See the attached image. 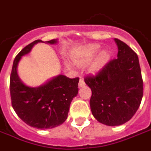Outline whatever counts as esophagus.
<instances>
[{"mask_svg": "<svg viewBox=\"0 0 151 151\" xmlns=\"http://www.w3.org/2000/svg\"><path fill=\"white\" fill-rule=\"evenodd\" d=\"M85 86V82H84L83 78L81 77V78H80V80H79L78 86L79 87H82V86Z\"/></svg>", "mask_w": 151, "mask_h": 151, "instance_id": "obj_1", "label": "esophagus"}]
</instances>
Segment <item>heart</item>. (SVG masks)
<instances>
[{
  "label": "heart",
  "instance_id": "heart-1",
  "mask_svg": "<svg viewBox=\"0 0 151 151\" xmlns=\"http://www.w3.org/2000/svg\"><path fill=\"white\" fill-rule=\"evenodd\" d=\"M99 48H100V47L97 44L88 45L80 52L78 57L76 58V61L80 64H87L93 60V58L96 55V53L99 52ZM108 57H109V54L108 52H106V51L102 52L96 60V62L95 63V65L92 67V69L95 70V69H97L99 67H101L108 60Z\"/></svg>",
  "mask_w": 151,
  "mask_h": 151
}]
</instances>
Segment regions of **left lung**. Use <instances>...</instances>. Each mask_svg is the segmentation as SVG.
<instances>
[{"label": "left lung", "instance_id": "obj_1", "mask_svg": "<svg viewBox=\"0 0 151 151\" xmlns=\"http://www.w3.org/2000/svg\"><path fill=\"white\" fill-rule=\"evenodd\" d=\"M117 58L110 60L95 75L84 80L91 89L90 106L99 122L116 126L126 123L139 108L143 81L138 56L123 41L115 39Z\"/></svg>", "mask_w": 151, "mask_h": 151}]
</instances>
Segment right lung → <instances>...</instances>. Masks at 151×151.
I'll return each mask as SVG.
<instances>
[{
    "instance_id": "obj_1",
    "label": "right lung",
    "mask_w": 151,
    "mask_h": 151,
    "mask_svg": "<svg viewBox=\"0 0 151 151\" xmlns=\"http://www.w3.org/2000/svg\"><path fill=\"white\" fill-rule=\"evenodd\" d=\"M40 42L43 43L40 40H35L16 56L10 74L9 91L12 107L19 118L30 126L47 129L65 121L70 104L78 92L79 78L58 75L39 87L25 85L18 75V64L22 56L30 52L35 44ZM45 43L54 44L57 40Z\"/></svg>"
}]
</instances>
